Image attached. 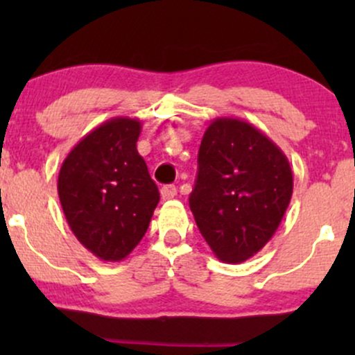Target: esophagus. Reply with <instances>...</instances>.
<instances>
[{
  "instance_id": "esophagus-1",
  "label": "esophagus",
  "mask_w": 355,
  "mask_h": 355,
  "mask_svg": "<svg viewBox=\"0 0 355 355\" xmlns=\"http://www.w3.org/2000/svg\"><path fill=\"white\" fill-rule=\"evenodd\" d=\"M160 193H162V198H164V200H172L175 195H177V187L175 185L162 187Z\"/></svg>"
}]
</instances>
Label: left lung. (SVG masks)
<instances>
[{
    "instance_id": "8db88e82",
    "label": "left lung",
    "mask_w": 355,
    "mask_h": 355,
    "mask_svg": "<svg viewBox=\"0 0 355 355\" xmlns=\"http://www.w3.org/2000/svg\"><path fill=\"white\" fill-rule=\"evenodd\" d=\"M294 177L282 150L239 118H215L198 150L190 210L215 257L240 263L274 237Z\"/></svg>"
}]
</instances>
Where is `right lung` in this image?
<instances>
[{
    "label": "right lung",
    "mask_w": 355,
    "mask_h": 355,
    "mask_svg": "<svg viewBox=\"0 0 355 355\" xmlns=\"http://www.w3.org/2000/svg\"><path fill=\"white\" fill-rule=\"evenodd\" d=\"M141 123L116 116L83 137L63 160L58 195L78 242L120 262L144 239L160 193L137 150Z\"/></svg>",
    "instance_id": "obj_1"
}]
</instances>
